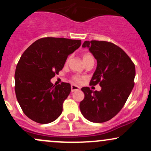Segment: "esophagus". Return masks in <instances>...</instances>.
Here are the masks:
<instances>
[{
    "mask_svg": "<svg viewBox=\"0 0 151 151\" xmlns=\"http://www.w3.org/2000/svg\"><path fill=\"white\" fill-rule=\"evenodd\" d=\"M79 89H80V88H79V86L74 85V84H72V85L71 86V90H72V92H74V91H78V90Z\"/></svg>",
    "mask_w": 151,
    "mask_h": 151,
    "instance_id": "esophagus-1",
    "label": "esophagus"
}]
</instances>
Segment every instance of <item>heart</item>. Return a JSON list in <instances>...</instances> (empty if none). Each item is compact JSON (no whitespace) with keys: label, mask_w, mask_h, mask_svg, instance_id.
<instances>
[{"label":"heart","mask_w":151,"mask_h":151,"mask_svg":"<svg viewBox=\"0 0 151 151\" xmlns=\"http://www.w3.org/2000/svg\"><path fill=\"white\" fill-rule=\"evenodd\" d=\"M70 58H71L70 56L68 57V58H67V60H66V64L69 63ZM82 59H83V61L84 62V64H86V62L90 61V60H93V58L91 54H90L89 52H85L82 55ZM83 79H84V78L82 77H81V76H78V75H73L72 76V77H71V79H72L74 82L77 83V84H79V83H81V81H82Z\"/></svg>","instance_id":"heart-1"}]
</instances>
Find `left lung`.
<instances>
[{
    "instance_id": "1",
    "label": "left lung",
    "mask_w": 151,
    "mask_h": 151,
    "mask_svg": "<svg viewBox=\"0 0 151 151\" xmlns=\"http://www.w3.org/2000/svg\"><path fill=\"white\" fill-rule=\"evenodd\" d=\"M97 60L96 70L90 85L99 84L100 91L89 87L81 88L84 99L79 108L85 119L93 123H103L115 116L124 107L134 86L135 65L121 47L106 41H85Z\"/></svg>"
}]
</instances>
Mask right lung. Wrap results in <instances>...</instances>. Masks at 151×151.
Listing matches in <instances>:
<instances>
[{
  "mask_svg": "<svg viewBox=\"0 0 151 151\" xmlns=\"http://www.w3.org/2000/svg\"><path fill=\"white\" fill-rule=\"evenodd\" d=\"M81 40L43 37L24 52L17 64L15 91L23 113L39 124H49L61 115L65 100L71 91L69 83L53 85L50 79L62 70L69 55Z\"/></svg>",
  "mask_w": 151,
  "mask_h": 151,
  "instance_id": "right-lung-1",
  "label": "right lung"
}]
</instances>
